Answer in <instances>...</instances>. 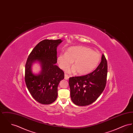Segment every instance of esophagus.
<instances>
[{"label":"esophagus","instance_id":"obj_1","mask_svg":"<svg viewBox=\"0 0 133 133\" xmlns=\"http://www.w3.org/2000/svg\"><path fill=\"white\" fill-rule=\"evenodd\" d=\"M65 79H66V80H68L69 79V76H68V75H67V74H65Z\"/></svg>","mask_w":133,"mask_h":133}]
</instances>
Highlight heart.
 <instances>
[{"label":"heart","mask_w":133,"mask_h":133,"mask_svg":"<svg viewBox=\"0 0 133 133\" xmlns=\"http://www.w3.org/2000/svg\"><path fill=\"white\" fill-rule=\"evenodd\" d=\"M101 59L100 54L91 48L76 46L70 47L65 53H61L57 57V62L63 70L69 67L73 61V66L67 70L68 73H74L80 75L87 74L97 67Z\"/></svg>","instance_id":"heart-1"}]
</instances>
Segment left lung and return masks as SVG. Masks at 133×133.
Listing matches in <instances>:
<instances>
[{
  "mask_svg": "<svg viewBox=\"0 0 133 133\" xmlns=\"http://www.w3.org/2000/svg\"><path fill=\"white\" fill-rule=\"evenodd\" d=\"M108 66L102 54L101 62L97 68L87 75L70 77L69 80L71 100L78 106H87L95 102L105 88Z\"/></svg>",
  "mask_w": 133,
  "mask_h": 133,
  "instance_id": "obj_1",
  "label": "left lung"
}]
</instances>
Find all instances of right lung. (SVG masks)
<instances>
[{
	"label": "right lung",
	"mask_w": 133,
	"mask_h": 133,
	"mask_svg": "<svg viewBox=\"0 0 133 133\" xmlns=\"http://www.w3.org/2000/svg\"><path fill=\"white\" fill-rule=\"evenodd\" d=\"M61 39H45L40 42L28 56L25 64V81L27 89L33 98L39 103L48 105L57 99L58 86L64 78V73L55 64L57 63V46ZM38 62L42 71L38 75L31 72V65Z\"/></svg>",
	"instance_id": "add662e5"
}]
</instances>
